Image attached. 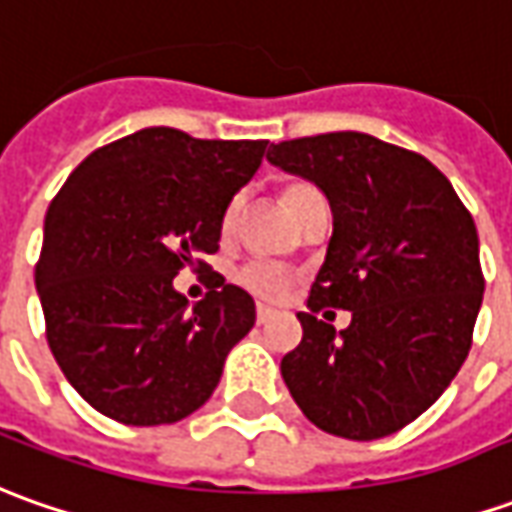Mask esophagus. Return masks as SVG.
Listing matches in <instances>:
<instances>
[{
    "instance_id": "esophagus-1",
    "label": "esophagus",
    "mask_w": 512,
    "mask_h": 512,
    "mask_svg": "<svg viewBox=\"0 0 512 512\" xmlns=\"http://www.w3.org/2000/svg\"><path fill=\"white\" fill-rule=\"evenodd\" d=\"M271 316H274L271 308H266V305H257V325H266Z\"/></svg>"
}]
</instances>
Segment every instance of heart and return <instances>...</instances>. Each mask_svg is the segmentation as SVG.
Listing matches in <instances>:
<instances>
[{
	"mask_svg": "<svg viewBox=\"0 0 512 512\" xmlns=\"http://www.w3.org/2000/svg\"><path fill=\"white\" fill-rule=\"evenodd\" d=\"M314 196H319L314 184H288L283 190L285 210L294 215L308 198ZM238 210H241V198H232L227 204V210H224V215H221V232H224V235H232L235 221H238ZM238 283H241L246 291H252L255 297H260V300H283L285 294H288V288H291V274H288L283 266L271 263V260H252V263H246V266L238 271Z\"/></svg>",
	"mask_w": 512,
	"mask_h": 512,
	"instance_id": "b5f03b06",
	"label": "heart"
}]
</instances>
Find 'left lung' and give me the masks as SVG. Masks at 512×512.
<instances>
[{
  "instance_id": "left-lung-1",
  "label": "left lung",
  "mask_w": 512,
  "mask_h": 512,
  "mask_svg": "<svg viewBox=\"0 0 512 512\" xmlns=\"http://www.w3.org/2000/svg\"><path fill=\"white\" fill-rule=\"evenodd\" d=\"M266 159L314 182L333 212L311 314H297L302 342L280 364L285 387L328 434H395L446 392L471 350L485 291L474 218L426 156L370 134L288 139ZM325 304L350 310L351 325L336 334L316 320Z\"/></svg>"
}]
</instances>
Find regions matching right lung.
I'll list each match as a JSON object with an SVG mask.
<instances>
[{
  "label": "right lung",
  "instance_id": "add662e5",
  "mask_svg": "<svg viewBox=\"0 0 512 512\" xmlns=\"http://www.w3.org/2000/svg\"><path fill=\"white\" fill-rule=\"evenodd\" d=\"M266 139H196L142 128L89 154L52 198L36 288L66 381L100 415L162 426L218 387L255 300L224 283L190 308L184 266L210 269L221 215L263 162Z\"/></svg>",
  "mask_w": 512,
  "mask_h": 512
}]
</instances>
